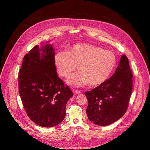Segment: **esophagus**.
<instances>
[{
	"label": "esophagus",
	"mask_w": 150,
	"mask_h": 150,
	"mask_svg": "<svg viewBox=\"0 0 150 150\" xmlns=\"http://www.w3.org/2000/svg\"><path fill=\"white\" fill-rule=\"evenodd\" d=\"M73 92L74 94H79V93H81V92L80 91H78V90H76V89H73Z\"/></svg>",
	"instance_id": "34e87169"
}]
</instances>
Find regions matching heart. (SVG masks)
I'll list each match as a JSON object with an SVG mask.
<instances>
[{"label": "heart", "instance_id": "heart-1", "mask_svg": "<svg viewBox=\"0 0 150 150\" xmlns=\"http://www.w3.org/2000/svg\"><path fill=\"white\" fill-rule=\"evenodd\" d=\"M54 62L61 76L68 78L79 66L80 70L67 80L68 84L81 86H98L105 83L116 65L115 55L111 51L89 43L71 45L69 51L57 52Z\"/></svg>", "mask_w": 150, "mask_h": 150}]
</instances>
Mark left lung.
<instances>
[{
	"label": "left lung",
	"instance_id": "8db88e82",
	"mask_svg": "<svg viewBox=\"0 0 150 150\" xmlns=\"http://www.w3.org/2000/svg\"><path fill=\"white\" fill-rule=\"evenodd\" d=\"M133 74L123 55L114 74L100 86L86 92L88 119L99 126L110 125L126 112L133 86Z\"/></svg>",
	"mask_w": 150,
	"mask_h": 150
}]
</instances>
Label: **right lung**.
<instances>
[{"label":"right lung","mask_w":150,"mask_h":150,"mask_svg":"<svg viewBox=\"0 0 150 150\" xmlns=\"http://www.w3.org/2000/svg\"><path fill=\"white\" fill-rule=\"evenodd\" d=\"M54 57L51 44L37 45L24 56L18 73L19 92L26 112L36 124L45 128L64 120L66 103L73 95L58 77Z\"/></svg>","instance_id":"add662e5"}]
</instances>
